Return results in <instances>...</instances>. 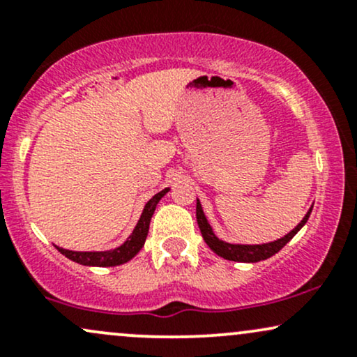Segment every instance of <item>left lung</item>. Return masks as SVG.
<instances>
[{
    "label": "left lung",
    "mask_w": 357,
    "mask_h": 357,
    "mask_svg": "<svg viewBox=\"0 0 357 357\" xmlns=\"http://www.w3.org/2000/svg\"><path fill=\"white\" fill-rule=\"evenodd\" d=\"M310 211H312V208L307 211L304 220H302L301 223H298L297 227L289 233V235H285L284 238H280L277 241H270V243H264V245H231V243H227V241H221L216 238L215 233H213V230H211L210 223H208V220L204 218L202 204H199V202L196 203V220H198V227H199V230H202V235H203L204 241H206L208 247H210L213 252L216 253V255L223 257L225 260L252 261V264L253 261L267 260V258L275 255L277 252H280V250L284 248L285 245L297 235V231L307 223V220H309V216H310Z\"/></svg>",
    "instance_id": "1"
}]
</instances>
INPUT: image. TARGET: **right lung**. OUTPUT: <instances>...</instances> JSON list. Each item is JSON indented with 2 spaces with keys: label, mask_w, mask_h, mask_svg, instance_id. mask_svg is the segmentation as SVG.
Listing matches in <instances>:
<instances>
[{
  "label": "right lung",
  "mask_w": 357,
  "mask_h": 357,
  "mask_svg": "<svg viewBox=\"0 0 357 357\" xmlns=\"http://www.w3.org/2000/svg\"><path fill=\"white\" fill-rule=\"evenodd\" d=\"M167 191H169V188H166V190L154 195L153 198L146 203L144 211H142L132 235H130L126 243L121 245L119 248L109 250V252H72V250H65L60 247H56V250H59L61 255L70 258V260L77 261V264L90 265V267H116V265L126 264L130 258L136 257L139 250L144 247V241L147 231H149V223L154 215L155 204L159 203V199H161Z\"/></svg>",
  "instance_id": "right-lung-1"
}]
</instances>
